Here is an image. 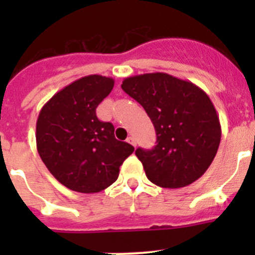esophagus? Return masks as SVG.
<instances>
[{
  "instance_id": "34e87169",
  "label": "esophagus",
  "mask_w": 255,
  "mask_h": 255,
  "mask_svg": "<svg viewBox=\"0 0 255 255\" xmlns=\"http://www.w3.org/2000/svg\"><path fill=\"white\" fill-rule=\"evenodd\" d=\"M127 143H129V144H132L133 146H135V139L133 137H128L127 138Z\"/></svg>"
}]
</instances>
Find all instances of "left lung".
Wrapping results in <instances>:
<instances>
[{
    "mask_svg": "<svg viewBox=\"0 0 255 255\" xmlns=\"http://www.w3.org/2000/svg\"><path fill=\"white\" fill-rule=\"evenodd\" d=\"M121 87L142 105L155 128L156 145L135 150L146 177L179 189L204 175L221 142L220 118L206 92L165 73L126 78Z\"/></svg>",
    "mask_w": 255,
    "mask_h": 255,
    "instance_id": "left-lung-1",
    "label": "left lung"
}]
</instances>
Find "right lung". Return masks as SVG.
<instances>
[{"mask_svg": "<svg viewBox=\"0 0 255 255\" xmlns=\"http://www.w3.org/2000/svg\"><path fill=\"white\" fill-rule=\"evenodd\" d=\"M113 85L115 80L107 76H84L56 92L38 116V153L51 175L73 191L95 194L107 189L134 151L130 144L116 139L112 123L96 116Z\"/></svg>", "mask_w": 255, "mask_h": 255, "instance_id": "add662e5", "label": "right lung"}]
</instances>
